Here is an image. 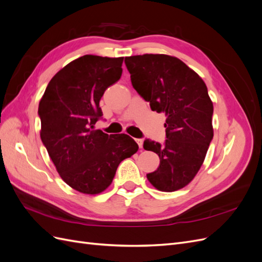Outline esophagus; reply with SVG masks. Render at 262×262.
Here are the masks:
<instances>
[{"mask_svg": "<svg viewBox=\"0 0 262 262\" xmlns=\"http://www.w3.org/2000/svg\"><path fill=\"white\" fill-rule=\"evenodd\" d=\"M136 141H137V143H138V145H139L140 148L143 147V139H137Z\"/></svg>", "mask_w": 262, "mask_h": 262, "instance_id": "obj_1", "label": "esophagus"}]
</instances>
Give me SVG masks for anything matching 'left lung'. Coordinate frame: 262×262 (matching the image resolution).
<instances>
[{"label":"left lung","mask_w":262,"mask_h":262,"mask_svg":"<svg viewBox=\"0 0 262 262\" xmlns=\"http://www.w3.org/2000/svg\"><path fill=\"white\" fill-rule=\"evenodd\" d=\"M124 63L133 89L153 112L166 115L165 143L144 141V149L161 160L160 167L146 177L161 191H176L194 178L213 139V104L207 85L193 70L170 55H133Z\"/></svg>","instance_id":"8db88e82"}]
</instances>
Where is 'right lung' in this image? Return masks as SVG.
I'll use <instances>...</instances> for the list:
<instances>
[{"instance_id":"right-lung-1","label":"right lung","mask_w":262,"mask_h":262,"mask_svg":"<svg viewBox=\"0 0 262 262\" xmlns=\"http://www.w3.org/2000/svg\"><path fill=\"white\" fill-rule=\"evenodd\" d=\"M123 58L86 54L55 74L39 102L40 138L61 178L86 194L106 190L119 164L138 152L129 136L94 130L100 98L120 80Z\"/></svg>"}]
</instances>
